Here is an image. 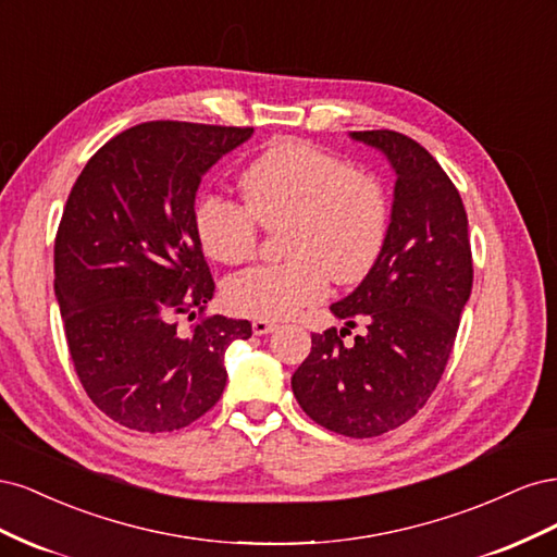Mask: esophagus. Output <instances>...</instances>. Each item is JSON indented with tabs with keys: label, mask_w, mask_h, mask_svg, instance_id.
<instances>
[{
	"label": "esophagus",
	"mask_w": 557,
	"mask_h": 557,
	"mask_svg": "<svg viewBox=\"0 0 557 557\" xmlns=\"http://www.w3.org/2000/svg\"><path fill=\"white\" fill-rule=\"evenodd\" d=\"M274 330H276V323H272V320H262V318L252 320V332H256L258 336L269 334V332H274Z\"/></svg>",
	"instance_id": "obj_1"
}]
</instances>
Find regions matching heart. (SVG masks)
<instances>
[{
	"instance_id": "b5f03b06",
	"label": "heart",
	"mask_w": 557,
	"mask_h": 557,
	"mask_svg": "<svg viewBox=\"0 0 557 557\" xmlns=\"http://www.w3.org/2000/svg\"><path fill=\"white\" fill-rule=\"evenodd\" d=\"M246 205L209 195L195 225L215 262L242 264L258 250L260 227L281 232V264L242 272L225 285V305L262 320L315 305L334 283L362 281L381 258L391 201L381 181L307 141H283L252 160L239 178Z\"/></svg>"
}]
</instances>
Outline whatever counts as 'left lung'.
Returning a JSON list of instances; mask_svg holds the SVG:
<instances>
[{
    "label": "left lung",
    "instance_id": "obj_1",
    "mask_svg": "<svg viewBox=\"0 0 557 557\" xmlns=\"http://www.w3.org/2000/svg\"><path fill=\"white\" fill-rule=\"evenodd\" d=\"M350 137L383 150L397 174L381 258L330 307L348 326L364 319L368 334L352 347L343 346L347 327L311 334L293 393L318 425L369 440L407 423L442 381L474 267L462 197L442 164L393 129Z\"/></svg>",
    "mask_w": 557,
    "mask_h": 557
}]
</instances>
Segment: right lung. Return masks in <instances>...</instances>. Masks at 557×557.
<instances>
[{
	"mask_svg": "<svg viewBox=\"0 0 557 557\" xmlns=\"http://www.w3.org/2000/svg\"><path fill=\"white\" fill-rule=\"evenodd\" d=\"M250 134L134 125L97 150L66 199L55 234L66 346L83 391L123 428L195 423L225 391L227 346L252 334L248 320L207 313L215 283L195 225L201 176Z\"/></svg>",
	"mask_w": 557,
	"mask_h": 557,
	"instance_id": "1",
	"label": "right lung"
}]
</instances>
